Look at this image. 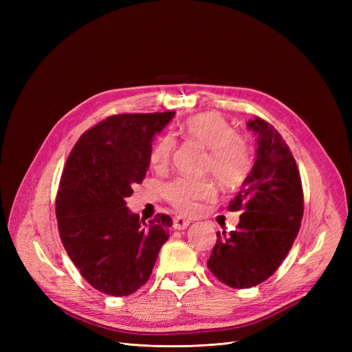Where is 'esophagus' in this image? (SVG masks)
Segmentation results:
<instances>
[{
    "label": "esophagus",
    "instance_id": "esophagus-1",
    "mask_svg": "<svg viewBox=\"0 0 352 352\" xmlns=\"http://www.w3.org/2000/svg\"><path fill=\"white\" fill-rule=\"evenodd\" d=\"M189 220L188 219H184V217H180V216H177V217H175L173 219V228L176 229V230H184V229H186L188 226H189Z\"/></svg>",
    "mask_w": 352,
    "mask_h": 352
}]
</instances>
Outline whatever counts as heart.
I'll return each mask as SVG.
<instances>
[{"label":"heart","instance_id":"b5f03b06","mask_svg":"<svg viewBox=\"0 0 352 352\" xmlns=\"http://www.w3.org/2000/svg\"><path fill=\"white\" fill-rule=\"evenodd\" d=\"M182 131L189 140L210 150L206 168L221 186L236 188L243 184L251 170L250 150L225 117L212 111L197 114L184 123ZM175 150L176 141L172 135L160 136L150 151L151 166L164 168L172 162ZM163 192L177 211L190 212L198 201L214 197L216 189L207 179L177 177L164 186Z\"/></svg>","mask_w":352,"mask_h":352}]
</instances>
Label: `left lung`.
I'll return each instance as SVG.
<instances>
[{"label": "left lung", "instance_id": "left-lung-1", "mask_svg": "<svg viewBox=\"0 0 352 352\" xmlns=\"http://www.w3.org/2000/svg\"><path fill=\"white\" fill-rule=\"evenodd\" d=\"M257 150L251 173L228 210L243 211L235 230L217 233L207 261L230 287L245 289L269 279L289 252L301 226L304 197L295 158L280 133L260 117L248 120Z\"/></svg>", "mask_w": 352, "mask_h": 352}]
</instances>
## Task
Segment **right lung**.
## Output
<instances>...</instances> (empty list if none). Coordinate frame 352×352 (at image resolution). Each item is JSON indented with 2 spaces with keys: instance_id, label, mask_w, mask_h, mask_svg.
Wrapping results in <instances>:
<instances>
[{
  "instance_id": "obj_1",
  "label": "right lung",
  "mask_w": 352,
  "mask_h": 352,
  "mask_svg": "<svg viewBox=\"0 0 352 352\" xmlns=\"http://www.w3.org/2000/svg\"><path fill=\"white\" fill-rule=\"evenodd\" d=\"M175 111L116 114L85 132L66 162L56 201L63 245L95 289L126 296L146 283L173 221L146 223L126 207L150 167L157 133Z\"/></svg>"
}]
</instances>
